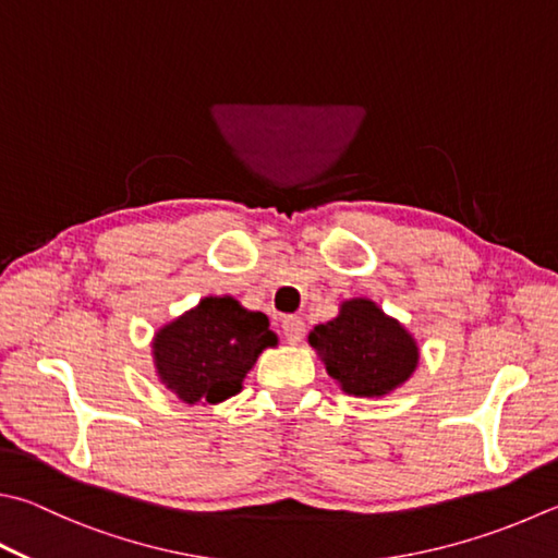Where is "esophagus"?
Wrapping results in <instances>:
<instances>
[{"instance_id": "1", "label": "esophagus", "mask_w": 558, "mask_h": 558, "mask_svg": "<svg viewBox=\"0 0 558 558\" xmlns=\"http://www.w3.org/2000/svg\"><path fill=\"white\" fill-rule=\"evenodd\" d=\"M281 330H283V338H287L291 344H299L303 340V335H306V323H303L299 315H287V318L281 320Z\"/></svg>"}]
</instances>
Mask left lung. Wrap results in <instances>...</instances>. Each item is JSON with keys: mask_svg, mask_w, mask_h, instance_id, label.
<instances>
[{"mask_svg": "<svg viewBox=\"0 0 558 558\" xmlns=\"http://www.w3.org/2000/svg\"><path fill=\"white\" fill-rule=\"evenodd\" d=\"M308 342L344 393L378 398L408 381L420 352L401 323L369 299H352L340 315L315 325Z\"/></svg>", "mask_w": 558, "mask_h": 558, "instance_id": "left-lung-1", "label": "left lung"}]
</instances>
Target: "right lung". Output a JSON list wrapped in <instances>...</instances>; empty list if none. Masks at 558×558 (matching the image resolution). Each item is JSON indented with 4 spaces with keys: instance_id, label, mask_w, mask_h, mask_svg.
I'll use <instances>...</instances> for the list:
<instances>
[{
    "instance_id": "add662e5",
    "label": "right lung",
    "mask_w": 558,
    "mask_h": 558,
    "mask_svg": "<svg viewBox=\"0 0 558 558\" xmlns=\"http://www.w3.org/2000/svg\"><path fill=\"white\" fill-rule=\"evenodd\" d=\"M265 313L230 296H208L155 335L160 381L184 403H220L243 388L265 347H275Z\"/></svg>"
}]
</instances>
